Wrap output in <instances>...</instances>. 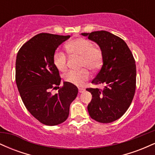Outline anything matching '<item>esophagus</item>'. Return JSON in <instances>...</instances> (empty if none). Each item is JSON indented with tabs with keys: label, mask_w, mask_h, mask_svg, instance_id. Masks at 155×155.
<instances>
[{
	"label": "esophagus",
	"mask_w": 155,
	"mask_h": 155,
	"mask_svg": "<svg viewBox=\"0 0 155 155\" xmlns=\"http://www.w3.org/2000/svg\"><path fill=\"white\" fill-rule=\"evenodd\" d=\"M85 91V90L84 88H79V92L80 93H81V92H84Z\"/></svg>",
	"instance_id": "obj_1"
}]
</instances>
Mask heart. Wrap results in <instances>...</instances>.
<instances>
[{
  "label": "heart",
  "mask_w": 155,
  "mask_h": 155,
  "mask_svg": "<svg viewBox=\"0 0 155 155\" xmlns=\"http://www.w3.org/2000/svg\"><path fill=\"white\" fill-rule=\"evenodd\" d=\"M67 53L71 56H79V71H70L65 74L63 79L68 83L76 86H81L90 77L88 69L96 71L99 70L104 62V53L98 46L94 45L91 41L84 38H76L68 42L65 45ZM68 58L65 52L57 50L53 54V63L58 71L64 72L68 67ZM87 68L86 69V68Z\"/></svg>",
  "instance_id": "obj_1"
}]
</instances>
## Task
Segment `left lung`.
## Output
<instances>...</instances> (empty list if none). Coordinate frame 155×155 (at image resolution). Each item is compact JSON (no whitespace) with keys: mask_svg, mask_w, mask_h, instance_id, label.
Listing matches in <instances>:
<instances>
[{"mask_svg":"<svg viewBox=\"0 0 155 155\" xmlns=\"http://www.w3.org/2000/svg\"><path fill=\"white\" fill-rule=\"evenodd\" d=\"M81 34L96 42L104 53V63L92 84L106 87L86 89L92 96L89 114L97 122L110 123L120 119L132 103L136 87V61L123 39L109 32Z\"/></svg>","mask_w":155,"mask_h":155,"instance_id":"8db88e82","label":"left lung"}]
</instances>
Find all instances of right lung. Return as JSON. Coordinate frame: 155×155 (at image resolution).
Here are the masks:
<instances>
[{
	"mask_svg": "<svg viewBox=\"0 0 155 155\" xmlns=\"http://www.w3.org/2000/svg\"><path fill=\"white\" fill-rule=\"evenodd\" d=\"M42 33L35 35L19 49L16 59L15 80L19 95L28 111L46 125L65 122L69 108L78 94L74 84L61 81L59 71L53 63L58 46L70 38ZM59 88L53 94V89Z\"/></svg>",
	"mask_w": 155,
	"mask_h": 155,
	"instance_id": "add662e5",
	"label": "right lung"
}]
</instances>
